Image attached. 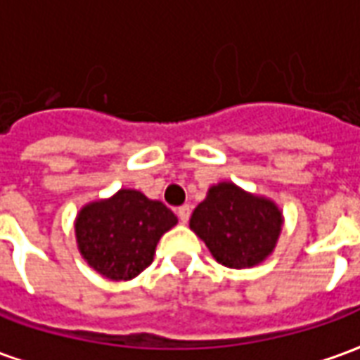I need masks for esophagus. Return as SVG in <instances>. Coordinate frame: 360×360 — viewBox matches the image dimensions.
Masks as SVG:
<instances>
[{
  "mask_svg": "<svg viewBox=\"0 0 360 360\" xmlns=\"http://www.w3.org/2000/svg\"><path fill=\"white\" fill-rule=\"evenodd\" d=\"M177 216H179V219L183 224H187L188 218H191V206H188V204L179 206V208H177Z\"/></svg>",
  "mask_w": 360,
  "mask_h": 360,
  "instance_id": "obj_1",
  "label": "esophagus"
}]
</instances>
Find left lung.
I'll return each instance as SVG.
<instances>
[{
    "label": "left lung",
    "mask_w": 360,
    "mask_h": 360,
    "mask_svg": "<svg viewBox=\"0 0 360 360\" xmlns=\"http://www.w3.org/2000/svg\"><path fill=\"white\" fill-rule=\"evenodd\" d=\"M283 216L278 204L233 183L214 185L191 216L195 231L219 264L250 268L264 262L278 243Z\"/></svg>",
    "instance_id": "1"
}]
</instances>
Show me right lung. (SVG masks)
<instances>
[{"label": "right lung", "mask_w": 360, "mask_h": 360, "mask_svg": "<svg viewBox=\"0 0 360 360\" xmlns=\"http://www.w3.org/2000/svg\"><path fill=\"white\" fill-rule=\"evenodd\" d=\"M175 224L177 216L164 202L121 188L111 198L86 204L77 216L75 235L90 268L127 281L152 264L160 237Z\"/></svg>", "instance_id": "add662e5"}]
</instances>
